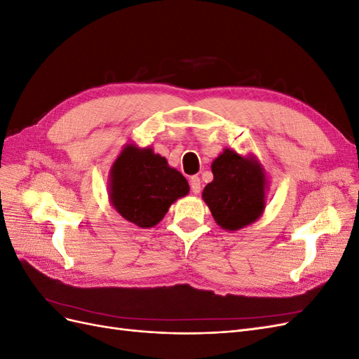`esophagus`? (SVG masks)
Returning a JSON list of instances; mask_svg holds the SVG:
<instances>
[{
    "mask_svg": "<svg viewBox=\"0 0 359 359\" xmlns=\"http://www.w3.org/2000/svg\"><path fill=\"white\" fill-rule=\"evenodd\" d=\"M190 187L194 194L201 193V178L199 177H191L190 178Z\"/></svg>",
    "mask_w": 359,
    "mask_h": 359,
    "instance_id": "esophagus-1",
    "label": "esophagus"
}]
</instances>
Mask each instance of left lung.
<instances>
[{
	"label": "left lung",
	"mask_w": 359,
	"mask_h": 359,
	"mask_svg": "<svg viewBox=\"0 0 359 359\" xmlns=\"http://www.w3.org/2000/svg\"><path fill=\"white\" fill-rule=\"evenodd\" d=\"M214 180L206 184L202 199L215 223L224 231H240L265 211L268 180L264 166L253 156L224 148L211 165Z\"/></svg>",
	"instance_id": "left-lung-1"
}]
</instances>
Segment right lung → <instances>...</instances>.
I'll return each instance as SVG.
<instances>
[{"label": "right lung", "mask_w": 359, "mask_h": 359, "mask_svg": "<svg viewBox=\"0 0 359 359\" xmlns=\"http://www.w3.org/2000/svg\"><path fill=\"white\" fill-rule=\"evenodd\" d=\"M109 201L115 211L142 229L154 227L169 206L189 194L187 180L151 147L127 144L109 170Z\"/></svg>", "instance_id": "add662e5"}]
</instances>
